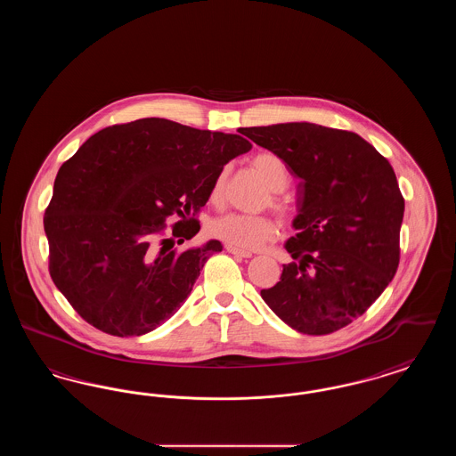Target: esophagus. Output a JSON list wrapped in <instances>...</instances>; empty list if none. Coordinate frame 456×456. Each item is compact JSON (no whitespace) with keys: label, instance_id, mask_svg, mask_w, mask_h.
Instances as JSON below:
<instances>
[{"label":"esophagus","instance_id":"34e87169","mask_svg":"<svg viewBox=\"0 0 456 456\" xmlns=\"http://www.w3.org/2000/svg\"><path fill=\"white\" fill-rule=\"evenodd\" d=\"M225 249H227L231 255H236V256H240V258H251V256H253L249 251H242V249H238V248H234V246H231V244H227Z\"/></svg>","mask_w":456,"mask_h":456}]
</instances>
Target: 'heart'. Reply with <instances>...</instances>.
<instances>
[{
    "mask_svg": "<svg viewBox=\"0 0 456 456\" xmlns=\"http://www.w3.org/2000/svg\"><path fill=\"white\" fill-rule=\"evenodd\" d=\"M251 167L263 179L266 188L272 191L270 205L287 216L289 208L279 193L289 184V171L279 155L272 152L256 153L251 159ZM227 181V169H222L214 179L210 188V201L220 205L224 200ZM212 236L242 249L253 251L258 249L265 242L272 240L277 234V224L266 216H248V214H227L210 222Z\"/></svg>",
    "mask_w": 456,
    "mask_h": 456,
    "instance_id": "heart-1",
    "label": "heart"
}]
</instances>
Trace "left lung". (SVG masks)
<instances>
[{
    "mask_svg": "<svg viewBox=\"0 0 456 456\" xmlns=\"http://www.w3.org/2000/svg\"><path fill=\"white\" fill-rule=\"evenodd\" d=\"M299 179L294 258L261 290L283 323L328 335L362 316L400 263L405 200L390 162L357 133L313 123L240 128Z\"/></svg>",
    "mask_w": 456,
    "mask_h": 456,
    "instance_id": "1",
    "label": "left lung"
}]
</instances>
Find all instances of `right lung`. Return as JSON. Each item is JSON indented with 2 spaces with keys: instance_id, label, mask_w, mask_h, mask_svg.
<instances>
[{
  "instance_id": "add662e5",
  "label": "right lung",
  "mask_w": 456,
  "mask_h": 456,
  "mask_svg": "<svg viewBox=\"0 0 456 456\" xmlns=\"http://www.w3.org/2000/svg\"><path fill=\"white\" fill-rule=\"evenodd\" d=\"M249 149L239 134L145 118L95 133L66 160L44 214L49 275L88 325L140 337L173 316L222 251L218 240L177 251L174 239L195 236L214 179Z\"/></svg>"
}]
</instances>
